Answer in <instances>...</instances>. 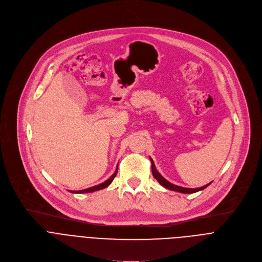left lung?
<instances>
[{
	"instance_id": "obj_1",
	"label": "left lung",
	"mask_w": 262,
	"mask_h": 262,
	"mask_svg": "<svg viewBox=\"0 0 262 262\" xmlns=\"http://www.w3.org/2000/svg\"><path fill=\"white\" fill-rule=\"evenodd\" d=\"M151 161V171H152V175L155 176V178L160 182L161 185H163L164 188L168 189V190H171V191H175V192H179V193H183V194H193V193H196V192H199V191H202L204 189H206L207 186L210 184H206L204 186H201V188H197V189H188V188H182V186H178V185H175L171 182H169L167 179H165L160 173L159 171L157 170L156 168V165L154 163V161L150 159Z\"/></svg>"
}]
</instances>
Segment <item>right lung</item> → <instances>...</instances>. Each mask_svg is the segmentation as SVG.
I'll use <instances>...</instances> for the list:
<instances>
[{
  "label": "right lung",
  "mask_w": 262,
  "mask_h": 262,
  "mask_svg": "<svg viewBox=\"0 0 262 262\" xmlns=\"http://www.w3.org/2000/svg\"><path fill=\"white\" fill-rule=\"evenodd\" d=\"M117 172H118V166H117L116 171L114 172V174L112 175L108 179H106L104 182H102V183H100V184H97V185H94V186H92V188H89V189H86V190H82V191H70V193H74V194H84V193H92V192H95V191L102 190V189L106 188V186L110 185L111 182L113 181V179H114L115 176L117 175Z\"/></svg>",
  "instance_id": "obj_1"
}]
</instances>
